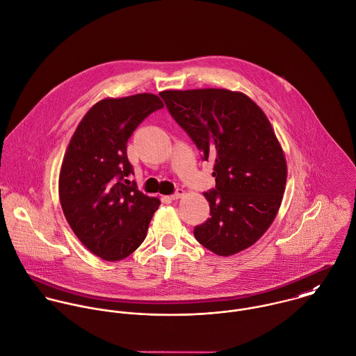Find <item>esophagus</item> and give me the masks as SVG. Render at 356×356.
<instances>
[{"label": "esophagus", "instance_id": "esophagus-1", "mask_svg": "<svg viewBox=\"0 0 356 356\" xmlns=\"http://www.w3.org/2000/svg\"><path fill=\"white\" fill-rule=\"evenodd\" d=\"M184 196H185V191L184 189H177V192L174 195H171V199L177 200V199H181Z\"/></svg>", "mask_w": 356, "mask_h": 356}]
</instances>
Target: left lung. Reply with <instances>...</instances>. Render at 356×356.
<instances>
[{
    "label": "left lung",
    "instance_id": "left-lung-1",
    "mask_svg": "<svg viewBox=\"0 0 356 356\" xmlns=\"http://www.w3.org/2000/svg\"><path fill=\"white\" fill-rule=\"evenodd\" d=\"M160 97L204 160L214 161L216 189L206 192L211 217L196 240L221 257L252 245L272 225L287 181V163L262 109L224 88L167 90Z\"/></svg>",
    "mask_w": 356,
    "mask_h": 356
}]
</instances>
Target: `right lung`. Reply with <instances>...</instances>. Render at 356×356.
<instances>
[{"instance_id":"add662e5","label":"right lung","mask_w":356,"mask_h":356,"mask_svg":"<svg viewBox=\"0 0 356 356\" xmlns=\"http://www.w3.org/2000/svg\"><path fill=\"white\" fill-rule=\"evenodd\" d=\"M164 106L154 94L105 98L79 122L59 172V200L79 240L104 261H120L145 240L160 206L128 186L132 167L127 140L135 128Z\"/></svg>"}]
</instances>
